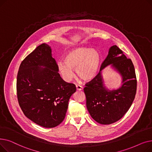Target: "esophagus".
Segmentation results:
<instances>
[{
    "label": "esophagus",
    "instance_id": "1",
    "mask_svg": "<svg viewBox=\"0 0 152 152\" xmlns=\"http://www.w3.org/2000/svg\"><path fill=\"white\" fill-rule=\"evenodd\" d=\"M76 89H77V91H82L83 89V87H82L81 86H80V85H76Z\"/></svg>",
    "mask_w": 152,
    "mask_h": 152
}]
</instances>
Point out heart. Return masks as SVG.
Wrapping results in <instances>:
<instances>
[{
	"label": "heart",
	"instance_id": "1",
	"mask_svg": "<svg viewBox=\"0 0 152 152\" xmlns=\"http://www.w3.org/2000/svg\"><path fill=\"white\" fill-rule=\"evenodd\" d=\"M101 54L94 49L78 47L66 52L64 60L57 62V68L63 78L70 81L77 75L85 81H89L97 75L100 64Z\"/></svg>",
	"mask_w": 152,
	"mask_h": 152
}]
</instances>
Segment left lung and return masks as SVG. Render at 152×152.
I'll use <instances>...</instances> for the list:
<instances>
[{
	"mask_svg": "<svg viewBox=\"0 0 152 152\" xmlns=\"http://www.w3.org/2000/svg\"><path fill=\"white\" fill-rule=\"evenodd\" d=\"M108 66L121 77V86L117 88H108L104 84L102 71ZM86 86V107L91 117L101 124L116 122L128 111L136 94V76L131 60L116 45L110 47L99 73Z\"/></svg>",
	"mask_w": 152,
	"mask_h": 152,
	"instance_id": "left-lung-1",
	"label": "left lung"
}]
</instances>
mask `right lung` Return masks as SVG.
Returning a JSON list of instances; mask_svg holds the SVG:
<instances>
[{
  "label": "right lung",
  "mask_w": 152,
  "mask_h": 152,
  "mask_svg": "<svg viewBox=\"0 0 152 152\" xmlns=\"http://www.w3.org/2000/svg\"><path fill=\"white\" fill-rule=\"evenodd\" d=\"M58 71L50 46L44 43L23 60L17 75V97L24 115L46 128L63 121L69 100L76 91Z\"/></svg>",
  "instance_id": "1"
}]
</instances>
